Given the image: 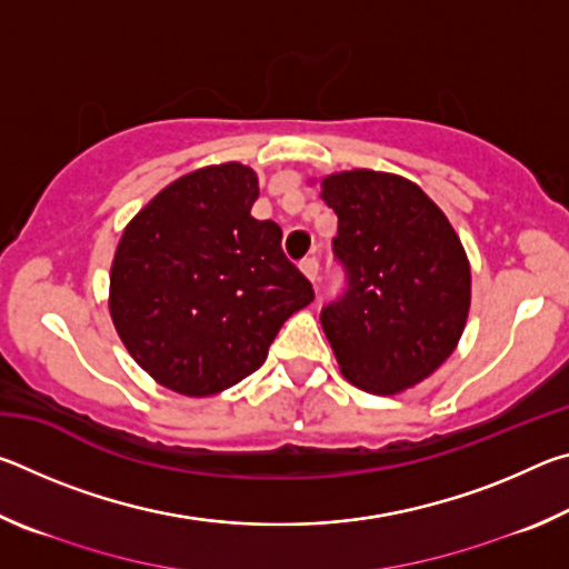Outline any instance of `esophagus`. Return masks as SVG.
Returning <instances> with one entry per match:
<instances>
[{
  "mask_svg": "<svg viewBox=\"0 0 569 569\" xmlns=\"http://www.w3.org/2000/svg\"><path fill=\"white\" fill-rule=\"evenodd\" d=\"M301 271L316 286V281H319V261L316 258H306V261H301Z\"/></svg>",
  "mask_w": 569,
  "mask_h": 569,
  "instance_id": "34e87169",
  "label": "esophagus"
}]
</instances>
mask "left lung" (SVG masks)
<instances>
[{
	"label": "left lung",
	"instance_id": "1",
	"mask_svg": "<svg viewBox=\"0 0 569 569\" xmlns=\"http://www.w3.org/2000/svg\"><path fill=\"white\" fill-rule=\"evenodd\" d=\"M339 216L333 256L346 291L321 311L353 387L391 397L427 379L465 331L471 273L455 228L417 182L377 170L321 180Z\"/></svg>",
	"mask_w": 569,
	"mask_h": 569
}]
</instances>
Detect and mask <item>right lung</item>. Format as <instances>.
Wrapping results in <instances>:
<instances>
[{"instance_id": "obj_1", "label": "right lung", "mask_w": 569, "mask_h": 569, "mask_svg": "<svg viewBox=\"0 0 569 569\" xmlns=\"http://www.w3.org/2000/svg\"><path fill=\"white\" fill-rule=\"evenodd\" d=\"M256 198L248 166L192 170L130 220L114 250V329L152 379L186 397L261 369L283 321L313 301L281 228L250 216Z\"/></svg>"}]
</instances>
